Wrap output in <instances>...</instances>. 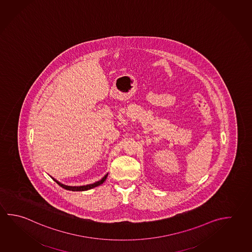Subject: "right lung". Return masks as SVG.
<instances>
[{
  "label": "right lung",
  "mask_w": 252,
  "mask_h": 252,
  "mask_svg": "<svg viewBox=\"0 0 252 252\" xmlns=\"http://www.w3.org/2000/svg\"><path fill=\"white\" fill-rule=\"evenodd\" d=\"M107 176H108V173H107L105 176L102 178L101 181H96V182H94L93 184H89V185L86 186H79V187H71V186L63 185L62 183L58 182V181H56V180H54V179L53 180L58 183V185L60 186V187H62L63 189H64L71 190V191H86V190L91 189H94V188H95V187L102 184V183L105 181V180H106Z\"/></svg>",
  "instance_id": "right-lung-1"
}]
</instances>
